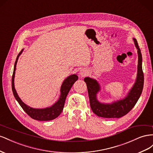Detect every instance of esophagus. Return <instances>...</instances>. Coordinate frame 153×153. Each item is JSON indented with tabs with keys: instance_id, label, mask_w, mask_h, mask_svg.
Wrapping results in <instances>:
<instances>
[{
	"instance_id": "esophagus-1",
	"label": "esophagus",
	"mask_w": 153,
	"mask_h": 153,
	"mask_svg": "<svg viewBox=\"0 0 153 153\" xmlns=\"http://www.w3.org/2000/svg\"><path fill=\"white\" fill-rule=\"evenodd\" d=\"M86 74H87V72L86 71H85V70H82V71H80V75L82 77H85Z\"/></svg>"
}]
</instances>
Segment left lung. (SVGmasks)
<instances>
[{
    "label": "left lung",
    "instance_id": "left-lung-1",
    "mask_svg": "<svg viewBox=\"0 0 153 153\" xmlns=\"http://www.w3.org/2000/svg\"><path fill=\"white\" fill-rule=\"evenodd\" d=\"M134 44L138 49V74L136 82L131 89L127 97L123 100H120L112 104L100 103L96 98L100 86L98 82L90 77H85V81L90 99V104L91 110L98 117L103 118H120L128 113L137 102L142 92L143 87V72L142 67V54L138 45V42L135 38L133 39Z\"/></svg>",
    "mask_w": 153,
    "mask_h": 153
}]
</instances>
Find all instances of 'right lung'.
<instances>
[{
	"instance_id": "obj_1",
	"label": "right lung",
	"mask_w": 153,
	"mask_h": 153,
	"mask_svg": "<svg viewBox=\"0 0 153 153\" xmlns=\"http://www.w3.org/2000/svg\"><path fill=\"white\" fill-rule=\"evenodd\" d=\"M22 52V50L20 53L17 56V58L15 61V66H14V70H13V73L12 76V81H11V86H12V91L13 93L14 97H15L16 100L20 106L22 108L24 111L27 113V114L31 117L32 119L37 120H42V121H47V120H51L56 119V117H58L60 113L62 112L63 110L65 101L66 97L67 96V94H68L70 90L72 88L73 84L75 82L77 79L78 77L76 74H73V75L70 76L68 77L66 79H65L62 87H61V95L58 102H56L53 106L51 107L47 108L44 109H34L24 104L22 100L19 97L18 94H17L16 91L15 90V86H14V77H15V70H16V65L17 61H18L19 56Z\"/></svg>"
}]
</instances>
